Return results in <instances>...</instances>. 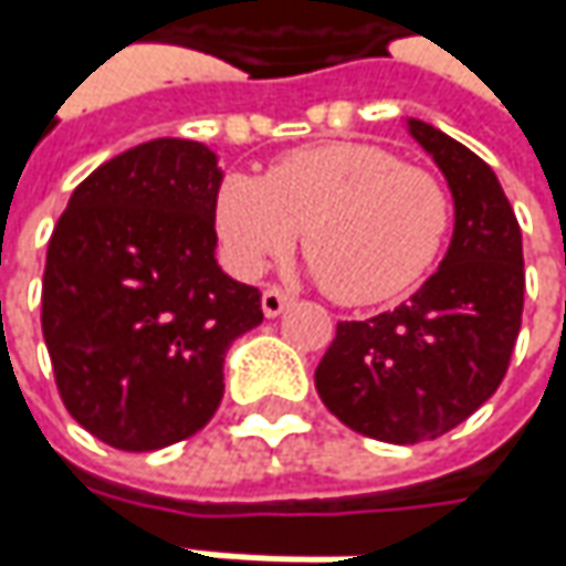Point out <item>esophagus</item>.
<instances>
[{
  "instance_id": "esophagus-1",
  "label": "esophagus",
  "mask_w": 566,
  "mask_h": 566,
  "mask_svg": "<svg viewBox=\"0 0 566 566\" xmlns=\"http://www.w3.org/2000/svg\"><path fill=\"white\" fill-rule=\"evenodd\" d=\"M287 303H291V297L284 294L282 287H265V291H263V313L269 316V319L282 316Z\"/></svg>"
}]
</instances>
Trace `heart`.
<instances>
[{
    "instance_id": "heart-1",
    "label": "heart",
    "mask_w": 566,
    "mask_h": 566,
    "mask_svg": "<svg viewBox=\"0 0 566 566\" xmlns=\"http://www.w3.org/2000/svg\"><path fill=\"white\" fill-rule=\"evenodd\" d=\"M451 193L432 171L376 144L291 149L263 178L228 175L212 224L228 265L253 279L301 238L310 275L350 306L398 297L439 260Z\"/></svg>"
}]
</instances>
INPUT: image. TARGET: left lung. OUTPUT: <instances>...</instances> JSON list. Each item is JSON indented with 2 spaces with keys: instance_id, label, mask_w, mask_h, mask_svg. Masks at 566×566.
Wrapping results in <instances>:
<instances>
[{
  "instance_id": "8db88e82",
  "label": "left lung",
  "mask_w": 566,
  "mask_h": 566,
  "mask_svg": "<svg viewBox=\"0 0 566 566\" xmlns=\"http://www.w3.org/2000/svg\"><path fill=\"white\" fill-rule=\"evenodd\" d=\"M454 197V238L407 303L338 322L316 366L322 403L354 432L417 444L451 432L497 391L523 316V238L495 171L473 149L410 118Z\"/></svg>"
}]
</instances>
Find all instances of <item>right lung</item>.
I'll list each match as a JSON object with an SVG mask.
<instances>
[{"label": "right lung", "instance_id": "add662e5", "mask_svg": "<svg viewBox=\"0 0 566 566\" xmlns=\"http://www.w3.org/2000/svg\"><path fill=\"white\" fill-rule=\"evenodd\" d=\"M216 153L163 137L84 178L43 272V338L65 410L118 451L200 432L224 354L263 322L260 291L216 263Z\"/></svg>", "mask_w": 566, "mask_h": 566}]
</instances>
